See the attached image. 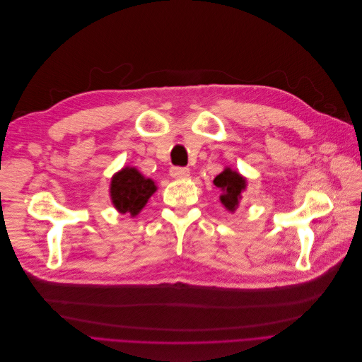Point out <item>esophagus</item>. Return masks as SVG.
Segmentation results:
<instances>
[{
  "mask_svg": "<svg viewBox=\"0 0 362 362\" xmlns=\"http://www.w3.org/2000/svg\"><path fill=\"white\" fill-rule=\"evenodd\" d=\"M190 170L187 168H181V166H173L170 169V177L172 178H177V180H184L189 177Z\"/></svg>",
  "mask_w": 362,
  "mask_h": 362,
  "instance_id": "esophagus-1",
  "label": "esophagus"
}]
</instances>
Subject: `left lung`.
<instances>
[{"label": "left lung", "mask_w": 362, "mask_h": 362, "mask_svg": "<svg viewBox=\"0 0 362 362\" xmlns=\"http://www.w3.org/2000/svg\"><path fill=\"white\" fill-rule=\"evenodd\" d=\"M214 185L223 190V194L221 196L222 204L229 211H234L238 206L240 198H242V192L246 187V180L237 172H233L231 169H225L221 175H217L214 178Z\"/></svg>", "instance_id": "obj_1"}]
</instances>
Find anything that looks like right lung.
I'll list each match as a JSON object with an SVG mask.
<instances>
[{
	"mask_svg": "<svg viewBox=\"0 0 362 362\" xmlns=\"http://www.w3.org/2000/svg\"><path fill=\"white\" fill-rule=\"evenodd\" d=\"M157 190L152 180L145 178L134 168H125L112 180V201L117 210L136 216L148 202L149 196Z\"/></svg>",
	"mask_w": 362,
	"mask_h": 362,
	"instance_id": "add662e5",
	"label": "right lung"
}]
</instances>
